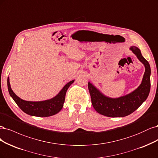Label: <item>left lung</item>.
<instances>
[{
    "label": "left lung",
    "instance_id": "1",
    "mask_svg": "<svg viewBox=\"0 0 158 158\" xmlns=\"http://www.w3.org/2000/svg\"><path fill=\"white\" fill-rule=\"evenodd\" d=\"M130 49L145 66V72L142 83L133 93L118 98H110L101 94L90 83L88 88L91 102L100 114L111 118H119L130 115L139 108L149 95L150 90L151 69L148 62L142 56L139 48L131 47Z\"/></svg>",
    "mask_w": 158,
    "mask_h": 158
}]
</instances>
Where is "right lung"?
Returning <instances> with one entry per match:
<instances>
[{
  "label": "right lung",
  "instance_id": "add662e5",
  "mask_svg": "<svg viewBox=\"0 0 158 158\" xmlns=\"http://www.w3.org/2000/svg\"><path fill=\"white\" fill-rule=\"evenodd\" d=\"M73 82L74 80L66 84L58 94L52 99L42 102H29L25 101L15 94L10 87L9 77L7 80L9 94L19 108L25 114L37 117H48L58 114L63 108L66 91Z\"/></svg>",
  "mask_w": 158,
  "mask_h": 158
}]
</instances>
